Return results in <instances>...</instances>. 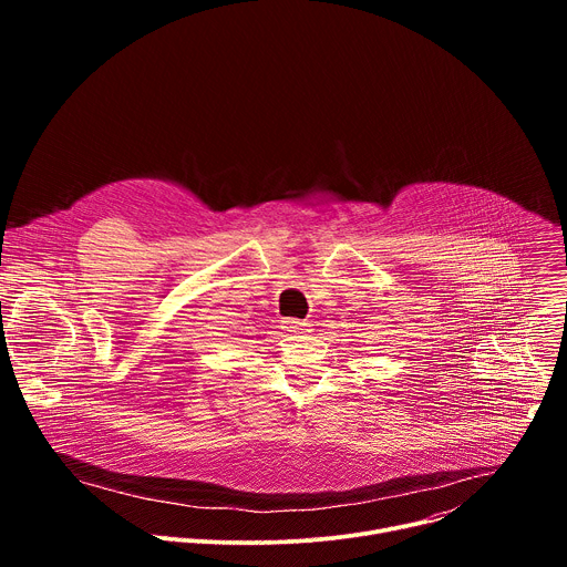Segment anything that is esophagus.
<instances>
[{
	"instance_id": "esophagus-1",
	"label": "esophagus",
	"mask_w": 567,
	"mask_h": 567,
	"mask_svg": "<svg viewBox=\"0 0 567 567\" xmlns=\"http://www.w3.org/2000/svg\"><path fill=\"white\" fill-rule=\"evenodd\" d=\"M282 330H285L287 337H296V334L309 332V322L296 320V318H287V320H282Z\"/></svg>"
}]
</instances>
